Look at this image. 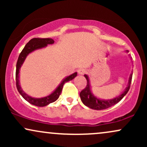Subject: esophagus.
Returning <instances> with one entry per match:
<instances>
[{
	"mask_svg": "<svg viewBox=\"0 0 147 147\" xmlns=\"http://www.w3.org/2000/svg\"><path fill=\"white\" fill-rule=\"evenodd\" d=\"M87 70L84 68H80L78 70V73L79 75H84L85 73H86Z\"/></svg>",
	"mask_w": 147,
	"mask_h": 147,
	"instance_id": "34e87169",
	"label": "esophagus"
}]
</instances>
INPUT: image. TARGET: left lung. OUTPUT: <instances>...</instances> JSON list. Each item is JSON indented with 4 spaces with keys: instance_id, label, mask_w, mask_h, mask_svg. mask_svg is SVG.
<instances>
[{
    "instance_id": "obj_1",
    "label": "left lung",
    "mask_w": 147,
    "mask_h": 147,
    "mask_svg": "<svg viewBox=\"0 0 147 147\" xmlns=\"http://www.w3.org/2000/svg\"><path fill=\"white\" fill-rule=\"evenodd\" d=\"M132 75L133 74H131V76H130L129 80V85L126 87V90H124V92H122L120 95L118 96V97H115V98L114 99H110V100H102V99H97V97L92 95L90 90V83H89L88 77V76L86 75H85L84 77H86V79L87 80V84L85 88L81 91L80 94H79L81 97V100H82V102L84 103V105L90 108V109H94V110H104V109H108V108L111 107V106H114L115 104H117V103L126 95V94L127 93L128 91L129 90L131 80H132Z\"/></svg>"
}]
</instances>
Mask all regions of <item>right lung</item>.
<instances>
[{
	"label": "right lung",
	"instance_id": "1",
	"mask_svg": "<svg viewBox=\"0 0 147 147\" xmlns=\"http://www.w3.org/2000/svg\"><path fill=\"white\" fill-rule=\"evenodd\" d=\"M55 43L52 38H34L32 39H31L30 41L25 45L24 48L23 49L21 53H20L19 57H18L17 63H16V88H17V90L19 93L22 95V97L24 98L25 100L28 101V102L30 103L32 105H35L36 106H45L48 105L50 103H52L57 100L59 98V95L61 93L62 88L64 84L66 83V82H69V81L73 79L75 77L77 76V73L75 72V73L72 74L71 75L68 76L65 78L63 82L61 83V84L59 86L58 88L52 92V94H50V95L47 96V97H42V98H34L27 95L25 92H23V90H22L21 86L19 85V69L21 68L22 64L26 58V57L28 56V55L30 52H32L34 50H36V49H39L44 48L48 44H52V43Z\"/></svg>",
	"mask_w": 147,
	"mask_h": 147
}]
</instances>
